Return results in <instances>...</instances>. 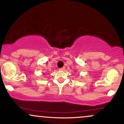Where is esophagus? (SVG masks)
Wrapping results in <instances>:
<instances>
[{"label":"esophagus","mask_w":124,"mask_h":124,"mask_svg":"<svg viewBox=\"0 0 124 124\" xmlns=\"http://www.w3.org/2000/svg\"><path fill=\"white\" fill-rule=\"evenodd\" d=\"M59 70H65V67H63V68H59Z\"/></svg>","instance_id":"1"}]
</instances>
